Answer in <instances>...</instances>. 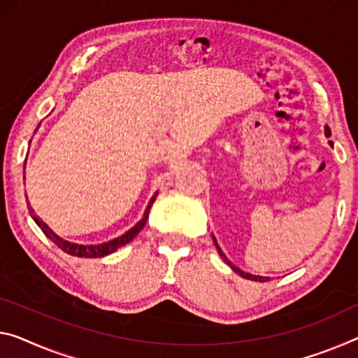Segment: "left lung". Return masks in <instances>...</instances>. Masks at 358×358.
Wrapping results in <instances>:
<instances>
[{"mask_svg":"<svg viewBox=\"0 0 358 358\" xmlns=\"http://www.w3.org/2000/svg\"><path fill=\"white\" fill-rule=\"evenodd\" d=\"M325 136H327V137L331 136V129H329L328 126H325ZM329 145H333V142H331V141H329ZM213 241H214V245H216V248H217V251H219V256H221L222 259H224V262L227 264V266H230V268H232L234 272L238 273L240 277H243V278H248V280H255V282H267L268 277H261V275H252V273H248V272H243V271H241V268H238V267H236V266H234V264L227 259V256L224 255L222 250L219 248V245H217L216 238H214V235H213Z\"/></svg>","mask_w":358,"mask_h":358,"instance_id":"8db88e82","label":"left lung"}]
</instances>
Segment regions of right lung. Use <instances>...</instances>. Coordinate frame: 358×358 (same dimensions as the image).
<instances>
[{"label": "right lung", "mask_w": 358, "mask_h": 358, "mask_svg": "<svg viewBox=\"0 0 358 358\" xmlns=\"http://www.w3.org/2000/svg\"><path fill=\"white\" fill-rule=\"evenodd\" d=\"M38 128H40V124H38ZM38 128L35 129V133L38 131ZM157 195H158V190L150 198V201H148V205L145 208L144 216H142L141 221L137 222L134 227H131L128 232H124L123 235L117 236V238L103 241V243H99V245H80V243H73V241L64 240L62 236H59L56 232H54V230L49 227V225L45 221H41V219L36 216L35 211H33L31 208H29V211L31 214L33 221H35L38 227L43 230V234H45L49 240L54 241V243H56L60 250L67 252V255L76 256V257H103V256H107V255H112V252H115L118 248H122V246H124L126 243H129V241L133 240L134 236L139 234L142 229H144V225L147 222V217H148V211H150V208L153 205V201H155ZM27 201H29V198H27ZM29 205H30V203H29Z\"/></svg>", "instance_id": "right-lung-1"}]
</instances>
